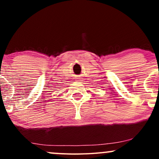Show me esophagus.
I'll list each match as a JSON object with an SVG mask.
<instances>
[{
    "mask_svg": "<svg viewBox=\"0 0 159 159\" xmlns=\"http://www.w3.org/2000/svg\"><path fill=\"white\" fill-rule=\"evenodd\" d=\"M77 81H78V80H77Z\"/></svg>",
    "mask_w": 159,
    "mask_h": 159,
    "instance_id": "34e87169",
    "label": "esophagus"
}]
</instances>
